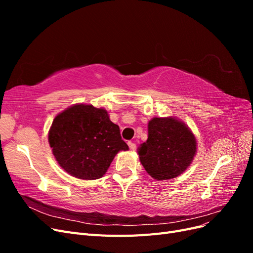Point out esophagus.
<instances>
[{"label":"esophagus","mask_w":253,"mask_h":253,"mask_svg":"<svg viewBox=\"0 0 253 253\" xmlns=\"http://www.w3.org/2000/svg\"><path fill=\"white\" fill-rule=\"evenodd\" d=\"M127 144H128V148H129V150H132V151H135V150H136L137 145H136V143H134L133 141H128V142H127Z\"/></svg>","instance_id":"esophagus-1"}]
</instances>
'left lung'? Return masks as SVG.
<instances>
[{
  "instance_id": "left-lung-1",
  "label": "left lung",
  "mask_w": 253,
  "mask_h": 253,
  "mask_svg": "<svg viewBox=\"0 0 253 253\" xmlns=\"http://www.w3.org/2000/svg\"><path fill=\"white\" fill-rule=\"evenodd\" d=\"M196 139L189 127L175 118H153L148 140L138 149L140 163L153 178L177 177L192 163Z\"/></svg>"
}]
</instances>
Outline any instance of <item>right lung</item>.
Returning a JSON list of instances; mask_svg holds the SVG:
<instances>
[{"label":"right lung","instance_id":"1","mask_svg":"<svg viewBox=\"0 0 253 253\" xmlns=\"http://www.w3.org/2000/svg\"><path fill=\"white\" fill-rule=\"evenodd\" d=\"M48 141L61 168L86 180L102 177L115 155L128 149L108 112L86 104L59 114L52 121Z\"/></svg>","mask_w":253,"mask_h":253}]
</instances>
